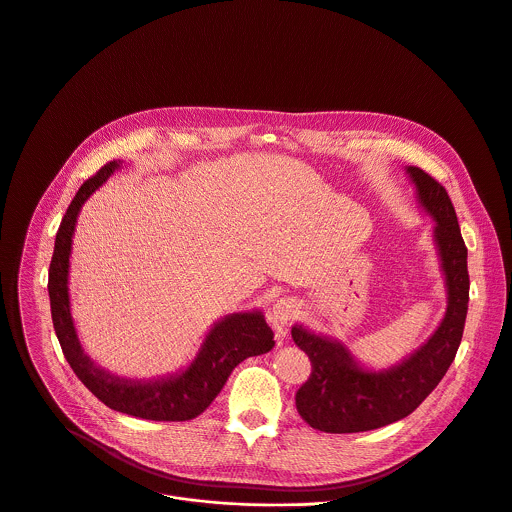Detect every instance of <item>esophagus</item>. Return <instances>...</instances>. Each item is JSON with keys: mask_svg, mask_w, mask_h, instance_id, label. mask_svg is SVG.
<instances>
[{"mask_svg": "<svg viewBox=\"0 0 512 512\" xmlns=\"http://www.w3.org/2000/svg\"><path fill=\"white\" fill-rule=\"evenodd\" d=\"M299 311H301V305H299L293 297H281V299L271 307L269 321L273 323L277 337H285L287 325L299 315Z\"/></svg>", "mask_w": 512, "mask_h": 512, "instance_id": "obj_1", "label": "esophagus"}]
</instances>
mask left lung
<instances>
[{
  "label": "left lung",
  "mask_w": 512,
  "mask_h": 512,
  "mask_svg": "<svg viewBox=\"0 0 512 512\" xmlns=\"http://www.w3.org/2000/svg\"><path fill=\"white\" fill-rule=\"evenodd\" d=\"M422 211L436 223L434 245L446 283V313L436 331L402 362L374 370L339 339L299 323L291 337L311 360V376L295 394L299 416L329 434L366 432L412 414L440 384L458 352L468 311L466 245L446 189L418 166H406Z\"/></svg>",
  "instance_id": "1"
}]
</instances>
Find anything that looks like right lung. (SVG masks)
<instances>
[{
  "label": "right lung",
  "mask_w": 512,
  "mask_h": 512,
  "mask_svg": "<svg viewBox=\"0 0 512 512\" xmlns=\"http://www.w3.org/2000/svg\"><path fill=\"white\" fill-rule=\"evenodd\" d=\"M120 166L122 160L104 164L92 179L80 187L62 219L48 273L54 329L74 374L108 408L156 422L193 420L211 406L231 372L243 360L273 350V331L267 325L261 309L229 313L211 325L197 356L187 368L179 370L177 374L158 376L152 380L122 378L106 372L90 360L78 339L70 307L68 277L72 237L84 203Z\"/></svg>",
  "instance_id": "obj_1"
}]
</instances>
